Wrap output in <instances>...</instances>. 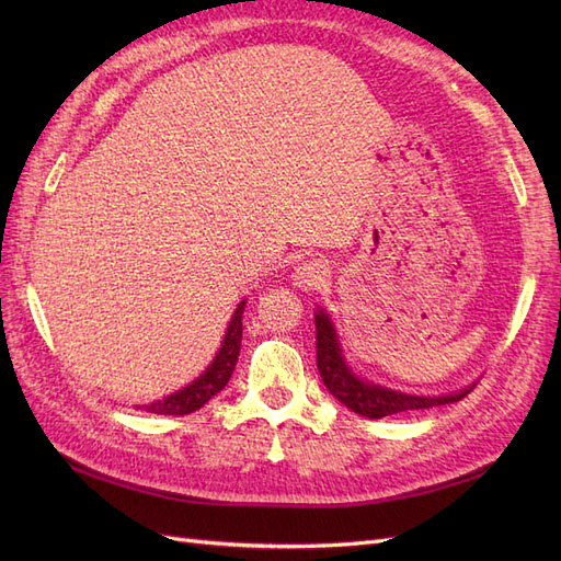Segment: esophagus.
I'll use <instances>...</instances> for the list:
<instances>
[{
    "instance_id": "34e87169",
    "label": "esophagus",
    "mask_w": 561,
    "mask_h": 561,
    "mask_svg": "<svg viewBox=\"0 0 561 561\" xmlns=\"http://www.w3.org/2000/svg\"><path fill=\"white\" fill-rule=\"evenodd\" d=\"M330 276V266L322 260H307L295 266L293 280L301 290H318Z\"/></svg>"
}]
</instances>
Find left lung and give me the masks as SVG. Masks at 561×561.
<instances>
[{
    "label": "left lung",
    "mask_w": 561,
    "mask_h": 561,
    "mask_svg": "<svg viewBox=\"0 0 561 561\" xmlns=\"http://www.w3.org/2000/svg\"><path fill=\"white\" fill-rule=\"evenodd\" d=\"M316 360L322 383L330 393L346 404L355 414L367 419H383L400 412H414V410H428V407H439L463 400L472 386L458 390L451 396H410L400 393V390H390L377 383H369L360 377L353 375V369L346 365L344 353L339 348V339L334 332L332 320L325 311L316 313Z\"/></svg>",
    "instance_id": "1"
}]
</instances>
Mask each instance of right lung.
I'll use <instances>...</instances> for the list:
<instances>
[{
	"mask_svg": "<svg viewBox=\"0 0 561 561\" xmlns=\"http://www.w3.org/2000/svg\"><path fill=\"white\" fill-rule=\"evenodd\" d=\"M243 311H245V299L239 304V309H236L231 316L222 348L217 351L215 360L208 365V369L203 371L196 381H192L190 386H184L182 390H178V393L168 396L163 400L142 404V410L151 412V414L184 416V414H192V412L201 410V407L206 404L213 396H217L219 390H222L227 386V381L231 379L236 360H239L241 336H243Z\"/></svg>",
	"mask_w": 561,
	"mask_h": 561,
	"instance_id": "right-lung-1",
	"label": "right lung"
}]
</instances>
